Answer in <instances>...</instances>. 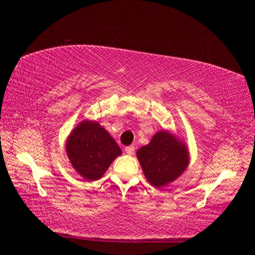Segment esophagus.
<instances>
[{"label":"esophagus","mask_w":255,"mask_h":255,"mask_svg":"<svg viewBox=\"0 0 255 255\" xmlns=\"http://www.w3.org/2000/svg\"><path fill=\"white\" fill-rule=\"evenodd\" d=\"M125 152H126L128 155H132L135 153V147H133V146H127V147L125 148Z\"/></svg>","instance_id":"1"}]
</instances>
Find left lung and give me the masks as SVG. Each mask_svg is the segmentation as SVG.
I'll return each mask as SVG.
<instances>
[{
	"mask_svg": "<svg viewBox=\"0 0 255 255\" xmlns=\"http://www.w3.org/2000/svg\"><path fill=\"white\" fill-rule=\"evenodd\" d=\"M136 155L146 180L155 188L173 182L190 163L187 144L165 129L155 133L149 144L141 146Z\"/></svg>",
	"mask_w": 255,
	"mask_h": 255,
	"instance_id": "left-lung-1",
	"label": "left lung"
}]
</instances>
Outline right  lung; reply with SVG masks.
I'll list each match as a JSON object with an SVG mask.
<instances>
[{
  "label": "right lung",
  "instance_id": "right-lung-1",
  "mask_svg": "<svg viewBox=\"0 0 255 255\" xmlns=\"http://www.w3.org/2000/svg\"><path fill=\"white\" fill-rule=\"evenodd\" d=\"M73 169L86 181H96L106 173L122 149L96 120L85 119L73 129L65 145Z\"/></svg>",
  "mask_w": 255,
  "mask_h": 255
}]
</instances>
